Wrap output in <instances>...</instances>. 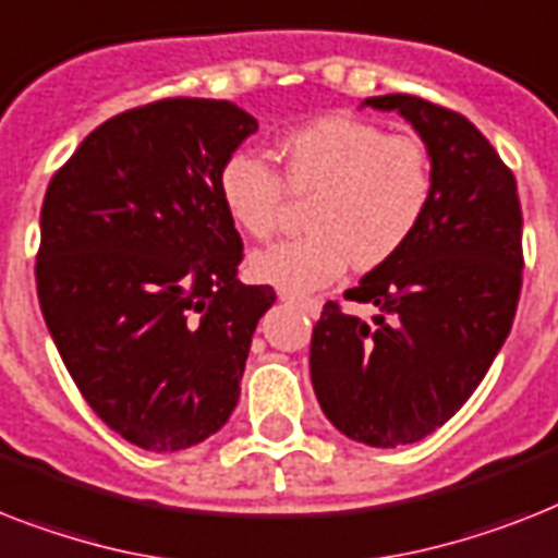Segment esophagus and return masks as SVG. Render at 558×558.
Masks as SVG:
<instances>
[{"label": "esophagus", "instance_id": "34e87169", "mask_svg": "<svg viewBox=\"0 0 558 558\" xmlns=\"http://www.w3.org/2000/svg\"><path fill=\"white\" fill-rule=\"evenodd\" d=\"M280 301L283 303H294V306H301L303 312H310L312 318L320 312V301L318 298H301V294H289V292H280Z\"/></svg>", "mask_w": 558, "mask_h": 558}]
</instances>
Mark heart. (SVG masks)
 <instances>
[{"label": "heart", "mask_w": 558, "mask_h": 558, "mask_svg": "<svg viewBox=\"0 0 558 558\" xmlns=\"http://www.w3.org/2000/svg\"><path fill=\"white\" fill-rule=\"evenodd\" d=\"M283 180L312 192L303 238L283 240L248 257L260 283L303 294L332 283L355 260L373 269L418 232L433 197L427 146L412 134H384L355 117H318L280 140ZM217 194L232 223L269 238L280 217V177L264 157L234 151L217 174Z\"/></svg>", "instance_id": "1"}]
</instances>
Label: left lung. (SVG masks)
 Here are the masks:
<instances>
[{"label": "left lung", "instance_id": "obj_1", "mask_svg": "<svg viewBox=\"0 0 558 558\" xmlns=\"http://www.w3.org/2000/svg\"><path fill=\"white\" fill-rule=\"evenodd\" d=\"M361 106L398 111L427 146L433 197L401 252L326 303L310 373L324 415L369 447L415 444L475 392L510 335L522 292V206L496 148L468 117L410 94Z\"/></svg>", "mask_w": 558, "mask_h": 558}]
</instances>
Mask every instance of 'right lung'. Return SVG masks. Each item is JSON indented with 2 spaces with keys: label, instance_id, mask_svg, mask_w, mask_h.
<instances>
[{
  "label": "right lung",
  "instance_id": "1",
  "mask_svg": "<svg viewBox=\"0 0 558 558\" xmlns=\"http://www.w3.org/2000/svg\"><path fill=\"white\" fill-rule=\"evenodd\" d=\"M255 131L226 99H160L90 131L45 192L43 318L90 410L143 450L223 427L275 303L238 280L243 243L217 194Z\"/></svg>",
  "mask_w": 558,
  "mask_h": 558
}]
</instances>
